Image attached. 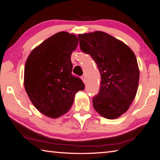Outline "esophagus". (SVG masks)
<instances>
[{"label":"esophagus","mask_w":160,"mask_h":160,"mask_svg":"<svg viewBox=\"0 0 160 160\" xmlns=\"http://www.w3.org/2000/svg\"><path fill=\"white\" fill-rule=\"evenodd\" d=\"M81 80H82L83 82H86V77H85V75H82V76L81 77Z\"/></svg>","instance_id":"obj_1"}]
</instances>
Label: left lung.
Returning <instances> with one entry per match:
<instances>
[{
  "label": "left lung",
  "instance_id": "left-lung-1",
  "mask_svg": "<svg viewBox=\"0 0 160 160\" xmlns=\"http://www.w3.org/2000/svg\"><path fill=\"white\" fill-rule=\"evenodd\" d=\"M78 36L81 50L91 55L101 74L99 92L92 100L94 108L105 118H118L129 108L138 90L140 72L135 54L105 32Z\"/></svg>",
  "mask_w": 160,
  "mask_h": 160
}]
</instances>
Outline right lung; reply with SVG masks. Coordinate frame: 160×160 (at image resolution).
<instances>
[{"instance_id": "1", "label": "right lung", "mask_w": 160, "mask_h": 160, "mask_svg": "<svg viewBox=\"0 0 160 160\" xmlns=\"http://www.w3.org/2000/svg\"><path fill=\"white\" fill-rule=\"evenodd\" d=\"M78 42L75 34L61 31L35 48L27 58L24 88L36 108L47 117L66 114L75 94L85 89L80 78L71 73V57Z\"/></svg>"}]
</instances>
